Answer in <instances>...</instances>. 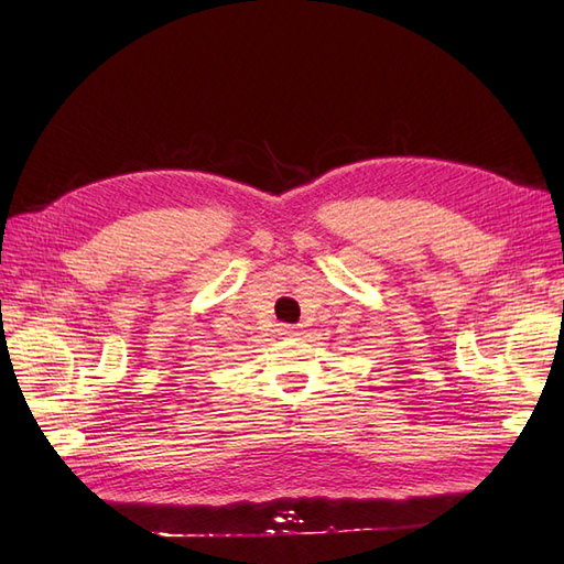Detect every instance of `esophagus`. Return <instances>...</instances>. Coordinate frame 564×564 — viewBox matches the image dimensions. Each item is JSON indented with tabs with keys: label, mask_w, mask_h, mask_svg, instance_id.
<instances>
[{
	"label": "esophagus",
	"mask_w": 564,
	"mask_h": 564,
	"mask_svg": "<svg viewBox=\"0 0 564 564\" xmlns=\"http://www.w3.org/2000/svg\"><path fill=\"white\" fill-rule=\"evenodd\" d=\"M278 332L280 336H299V327H294V324H280Z\"/></svg>",
	"instance_id": "obj_1"
}]
</instances>
